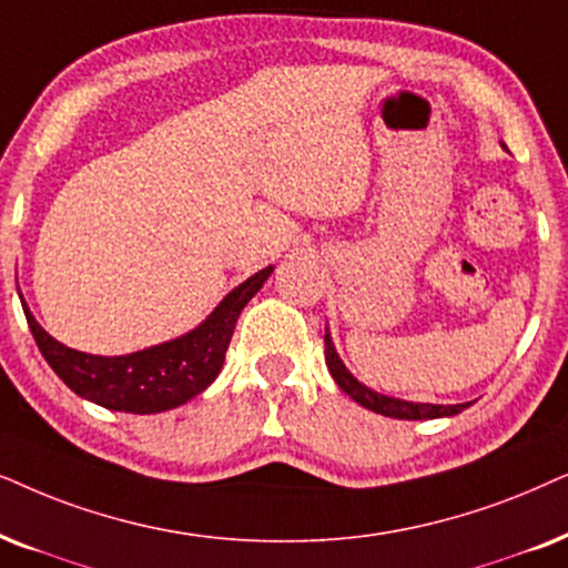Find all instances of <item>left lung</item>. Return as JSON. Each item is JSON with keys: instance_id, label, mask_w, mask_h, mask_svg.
<instances>
[{"instance_id": "8db88e82", "label": "left lung", "mask_w": 568, "mask_h": 568, "mask_svg": "<svg viewBox=\"0 0 568 568\" xmlns=\"http://www.w3.org/2000/svg\"><path fill=\"white\" fill-rule=\"evenodd\" d=\"M326 365L344 394H349L357 404H363V407L371 412H378V415H386L394 419H433V417L459 415L462 409L469 407V402L467 404H415V402L392 399V396L371 392V388L363 386L357 378H352V373L344 367L342 359H338L334 342H331L328 334H326Z\"/></svg>"}]
</instances>
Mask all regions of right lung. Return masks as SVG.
I'll list each match as a JSON object with an SVG mask.
<instances>
[{
	"mask_svg": "<svg viewBox=\"0 0 568 568\" xmlns=\"http://www.w3.org/2000/svg\"><path fill=\"white\" fill-rule=\"evenodd\" d=\"M271 271V266L257 271L245 284L226 294L216 311L190 334L122 357L85 355L64 347L36 323L28 305H23V313L43 359L78 396L106 409L153 415L180 407L216 381L232 342L234 323Z\"/></svg>",
	"mask_w": 568,
	"mask_h": 568,
	"instance_id": "right-lung-1",
	"label": "right lung"
}]
</instances>
